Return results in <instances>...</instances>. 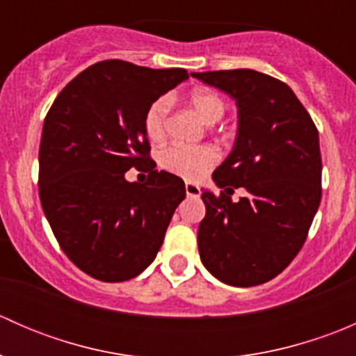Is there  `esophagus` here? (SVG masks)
I'll use <instances>...</instances> for the list:
<instances>
[{"mask_svg": "<svg viewBox=\"0 0 356 356\" xmlns=\"http://www.w3.org/2000/svg\"><path fill=\"white\" fill-rule=\"evenodd\" d=\"M186 195L193 196V198H198V196L201 195L200 186L193 184V182H186Z\"/></svg>", "mask_w": 356, "mask_h": 356, "instance_id": "34e87169", "label": "esophagus"}]
</instances>
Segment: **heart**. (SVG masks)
<instances>
[{
	"label": "heart",
	"instance_id": "1",
	"mask_svg": "<svg viewBox=\"0 0 356 356\" xmlns=\"http://www.w3.org/2000/svg\"><path fill=\"white\" fill-rule=\"evenodd\" d=\"M189 105L196 110L204 124H215L225 113V103L211 89H195L189 95ZM170 103L167 98H158L148 106L145 113V134L152 143H160L167 132V117ZM218 160V153L213 146H184L172 145L160 153V165L165 170L188 181L203 177Z\"/></svg>",
	"mask_w": 356,
	"mask_h": 356
}]
</instances>
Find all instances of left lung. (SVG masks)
<instances>
[{"mask_svg":"<svg viewBox=\"0 0 356 356\" xmlns=\"http://www.w3.org/2000/svg\"><path fill=\"white\" fill-rule=\"evenodd\" d=\"M238 105L234 148L213 172L220 195L201 193L200 258L229 286L281 274L307 239L322 196L318 131L288 84L250 68L191 74ZM248 195L232 202L234 188Z\"/></svg>","mask_w":356,"mask_h":356,"instance_id":"left-lung-1","label":"left lung"}]
</instances>
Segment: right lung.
<instances>
[{
	"mask_svg": "<svg viewBox=\"0 0 356 356\" xmlns=\"http://www.w3.org/2000/svg\"><path fill=\"white\" fill-rule=\"evenodd\" d=\"M188 79L184 68L105 60L62 89L42 125L39 198L56 241L74 265L103 282L141 274L163 243L182 179L155 170L145 113ZM149 172L129 183V168Z\"/></svg>",
	"mask_w": 356,
	"mask_h": 356,
	"instance_id": "add662e5",
	"label": "right lung"
}]
</instances>
